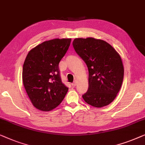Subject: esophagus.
Instances as JSON below:
<instances>
[{"label": "esophagus", "mask_w": 145, "mask_h": 145, "mask_svg": "<svg viewBox=\"0 0 145 145\" xmlns=\"http://www.w3.org/2000/svg\"><path fill=\"white\" fill-rule=\"evenodd\" d=\"M76 85H77V81H73V83H72V85L73 87H75Z\"/></svg>", "instance_id": "1"}]
</instances>
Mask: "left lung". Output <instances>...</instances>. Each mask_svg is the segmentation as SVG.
Returning a JSON list of instances; mask_svg holds the SVG:
<instances>
[{
	"mask_svg": "<svg viewBox=\"0 0 145 145\" xmlns=\"http://www.w3.org/2000/svg\"><path fill=\"white\" fill-rule=\"evenodd\" d=\"M73 46L89 70V88L83 99L94 107L108 105L116 97L123 82L121 57L103 40L77 38L73 40Z\"/></svg>",
	"mask_w": 145,
	"mask_h": 145,
	"instance_id": "obj_1",
	"label": "left lung"
}]
</instances>
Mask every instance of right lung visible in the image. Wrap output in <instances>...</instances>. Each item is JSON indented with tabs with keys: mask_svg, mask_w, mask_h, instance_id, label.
I'll use <instances>...</instances> for the list:
<instances>
[{
	"mask_svg": "<svg viewBox=\"0 0 145 145\" xmlns=\"http://www.w3.org/2000/svg\"><path fill=\"white\" fill-rule=\"evenodd\" d=\"M71 39H55L42 42L28 53L24 62L22 79L33 105L50 111L64 99L68 87L62 83L59 62L70 45Z\"/></svg>",
	"mask_w": 145,
	"mask_h": 145,
	"instance_id": "1",
	"label": "right lung"
}]
</instances>
